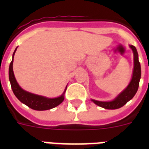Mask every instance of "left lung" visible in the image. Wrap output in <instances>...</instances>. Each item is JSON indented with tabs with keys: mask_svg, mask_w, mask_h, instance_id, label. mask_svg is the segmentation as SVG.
<instances>
[{
	"mask_svg": "<svg viewBox=\"0 0 149 149\" xmlns=\"http://www.w3.org/2000/svg\"><path fill=\"white\" fill-rule=\"evenodd\" d=\"M134 53V71L131 81L126 89H124L116 98L111 101H99L92 99V101L98 106L108 110L119 109L127 103L135 95L138 90L139 80L141 77V67L138 59V53L136 48L134 45H130Z\"/></svg>",
	"mask_w": 149,
	"mask_h": 149,
	"instance_id": "left-lung-1",
	"label": "left lung"
}]
</instances>
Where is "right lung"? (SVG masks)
Here are the masks:
<instances>
[{"label": "right lung", "instance_id": "obj_1", "mask_svg": "<svg viewBox=\"0 0 149 149\" xmlns=\"http://www.w3.org/2000/svg\"><path fill=\"white\" fill-rule=\"evenodd\" d=\"M16 49L17 48H15V51L13 53V60L10 63V68H9V79H10L13 92L15 94V95L16 96V98L22 103L27 105L30 108L36 110H50V109L54 108L55 107L60 104L64 100V94H65V92L66 90V88H65L63 95H60V97H57V98H49L44 97V96L38 95L30 93L29 92L24 90L23 89L20 87V86L18 85L16 80H15L13 68V58H14V55H15Z\"/></svg>", "mask_w": 149, "mask_h": 149}]
</instances>
